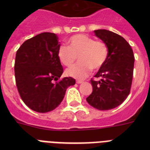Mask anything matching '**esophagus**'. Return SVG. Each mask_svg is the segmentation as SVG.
I'll return each instance as SVG.
<instances>
[{"instance_id": "esophagus-1", "label": "esophagus", "mask_w": 150, "mask_h": 150, "mask_svg": "<svg viewBox=\"0 0 150 150\" xmlns=\"http://www.w3.org/2000/svg\"><path fill=\"white\" fill-rule=\"evenodd\" d=\"M83 83V80H79V79L76 80V83H78V84H80V83Z\"/></svg>"}]
</instances>
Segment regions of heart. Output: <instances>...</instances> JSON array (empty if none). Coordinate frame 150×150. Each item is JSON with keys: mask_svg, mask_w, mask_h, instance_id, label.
<instances>
[{"mask_svg": "<svg viewBox=\"0 0 150 150\" xmlns=\"http://www.w3.org/2000/svg\"><path fill=\"white\" fill-rule=\"evenodd\" d=\"M68 46H61L58 50L59 59L64 65L71 67L76 62L78 64L67 70L68 76L76 79H84L89 75L91 70L98 71L105 64L109 50L103 40H95L90 36L77 34L67 40Z\"/></svg>", "mask_w": 150, "mask_h": 150, "instance_id": "1", "label": "heart"}]
</instances>
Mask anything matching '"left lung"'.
<instances>
[{
    "mask_svg": "<svg viewBox=\"0 0 150 150\" xmlns=\"http://www.w3.org/2000/svg\"><path fill=\"white\" fill-rule=\"evenodd\" d=\"M95 35L107 45V62L91 79L93 91L86 98L96 109L108 110L118 107L129 95L133 79L134 56L132 47L122 36L110 30H95Z\"/></svg>",
    "mask_w": 150,
    "mask_h": 150,
    "instance_id": "8db88e82",
    "label": "left lung"
}]
</instances>
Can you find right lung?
I'll return each mask as SVG.
<instances>
[{
  "label": "right lung",
  "mask_w": 150,
  "mask_h": 150,
  "mask_svg": "<svg viewBox=\"0 0 150 150\" xmlns=\"http://www.w3.org/2000/svg\"><path fill=\"white\" fill-rule=\"evenodd\" d=\"M59 38L44 32L25 41L16 52L14 65L17 89L23 102L38 112L53 110L62 103L74 78L64 77L58 57Z\"/></svg>",
  "instance_id": "1"
}]
</instances>
